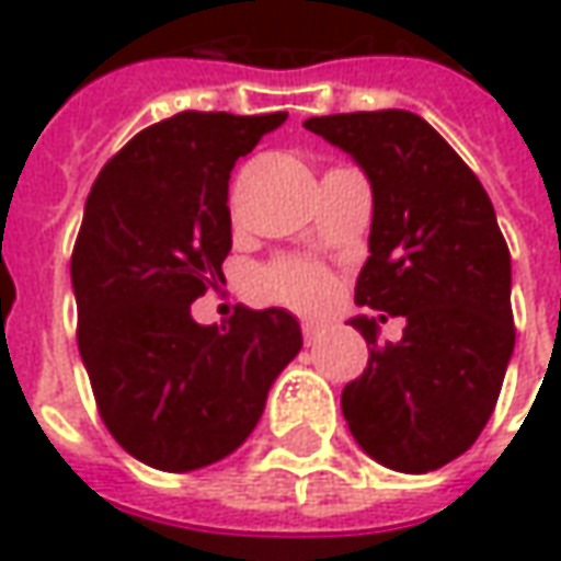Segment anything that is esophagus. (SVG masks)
<instances>
[{
	"instance_id": "obj_1",
	"label": "esophagus",
	"mask_w": 561,
	"mask_h": 561,
	"mask_svg": "<svg viewBox=\"0 0 561 561\" xmlns=\"http://www.w3.org/2000/svg\"><path fill=\"white\" fill-rule=\"evenodd\" d=\"M321 333H324V327H321V324H311V321H306V324H302V336H306L308 345L321 340Z\"/></svg>"
}]
</instances>
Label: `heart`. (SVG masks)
Segmentation results:
<instances>
[{"label":"heart","mask_w":561,"mask_h":561,"mask_svg":"<svg viewBox=\"0 0 561 561\" xmlns=\"http://www.w3.org/2000/svg\"><path fill=\"white\" fill-rule=\"evenodd\" d=\"M262 289L299 311H318L330 302V277L314 265L306 262H284L262 274Z\"/></svg>","instance_id":"b5f03b06"}]
</instances>
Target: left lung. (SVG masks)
I'll use <instances>...</instances> for the list:
<instances>
[{
    "label": "left lung",
    "instance_id": "8db88e82",
    "mask_svg": "<svg viewBox=\"0 0 561 561\" xmlns=\"http://www.w3.org/2000/svg\"><path fill=\"white\" fill-rule=\"evenodd\" d=\"M370 182L374 219L355 302L404 318L377 345V318L348 324L370 358L342 389V416L367 457L423 476L466 454L497 404L513 358L510 250L482 182L411 111L311 116Z\"/></svg>",
    "mask_w": 561,
    "mask_h": 561
}]
</instances>
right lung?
<instances>
[{
	"instance_id": "right-lung-1",
	"label": "right lung",
	"mask_w": 561,
	"mask_h": 561,
	"mask_svg": "<svg viewBox=\"0 0 561 561\" xmlns=\"http://www.w3.org/2000/svg\"><path fill=\"white\" fill-rule=\"evenodd\" d=\"M287 114L184 111L138 131L92 184L70 280L79 355L119 447L163 472L219 463L250 438L302 348L287 308L201 327L191 302L225 284L228 179Z\"/></svg>"
}]
</instances>
